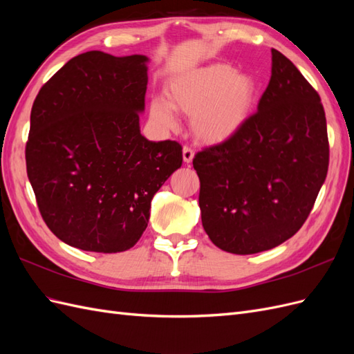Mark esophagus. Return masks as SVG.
Here are the masks:
<instances>
[{"mask_svg": "<svg viewBox=\"0 0 354 354\" xmlns=\"http://www.w3.org/2000/svg\"><path fill=\"white\" fill-rule=\"evenodd\" d=\"M194 156H195L194 151H192L190 147L185 146V147H183V160H185V162H186V164H190L192 160H194Z\"/></svg>", "mask_w": 354, "mask_h": 354, "instance_id": "esophagus-1", "label": "esophagus"}]
</instances>
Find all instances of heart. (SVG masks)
I'll list each match as a JSON object with an SVG mask.
<instances>
[{"mask_svg": "<svg viewBox=\"0 0 354 354\" xmlns=\"http://www.w3.org/2000/svg\"><path fill=\"white\" fill-rule=\"evenodd\" d=\"M167 97L155 95L149 104V113L158 125L173 128L177 109L192 116V133L199 142L221 145L236 136L250 120L257 82L250 73L227 63H209L171 80Z\"/></svg>", "mask_w": 354, "mask_h": 354, "instance_id": "b5f03b06", "label": "heart"}]
</instances>
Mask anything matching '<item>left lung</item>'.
Instances as JSON below:
<instances>
[{
    "instance_id": "1",
    "label": "left lung",
    "mask_w": 354,
    "mask_h": 354,
    "mask_svg": "<svg viewBox=\"0 0 354 354\" xmlns=\"http://www.w3.org/2000/svg\"><path fill=\"white\" fill-rule=\"evenodd\" d=\"M328 164L319 94L272 48V77L257 113L229 142L194 159L203 229L214 245L232 254L274 248L304 224Z\"/></svg>"
}]
</instances>
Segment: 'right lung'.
Instances as JSON below:
<instances>
[{
	"instance_id": "right-lung-1",
	"label": "right lung",
	"mask_w": 354,
	"mask_h": 354,
	"mask_svg": "<svg viewBox=\"0 0 354 354\" xmlns=\"http://www.w3.org/2000/svg\"><path fill=\"white\" fill-rule=\"evenodd\" d=\"M149 57L87 51L42 85L30 111L26 171L48 229L82 251L122 252L181 167L177 142L140 133Z\"/></svg>"
}]
</instances>
